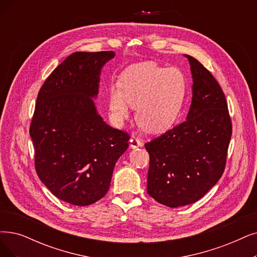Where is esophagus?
<instances>
[{
	"mask_svg": "<svg viewBox=\"0 0 257 257\" xmlns=\"http://www.w3.org/2000/svg\"><path fill=\"white\" fill-rule=\"evenodd\" d=\"M142 147V142L139 140V139H137V138H135V137H132L131 139H130V148L131 149H138V148H141Z\"/></svg>",
	"mask_w": 257,
	"mask_h": 257,
	"instance_id": "34e87169",
	"label": "esophagus"
}]
</instances>
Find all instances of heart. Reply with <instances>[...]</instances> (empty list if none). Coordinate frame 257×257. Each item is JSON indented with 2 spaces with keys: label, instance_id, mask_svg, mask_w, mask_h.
<instances>
[{
  "label": "heart",
  "instance_id": "1",
  "mask_svg": "<svg viewBox=\"0 0 257 257\" xmlns=\"http://www.w3.org/2000/svg\"><path fill=\"white\" fill-rule=\"evenodd\" d=\"M187 93L183 74L176 67L142 62L127 67L112 85L108 107L112 119L122 123L136 108L139 125L148 132L167 130L177 118Z\"/></svg>",
  "mask_w": 257,
  "mask_h": 257
}]
</instances>
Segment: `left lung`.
Here are the masks:
<instances>
[{
  "instance_id": "1",
  "label": "left lung",
  "mask_w": 257,
  "mask_h": 257,
  "mask_svg": "<svg viewBox=\"0 0 257 257\" xmlns=\"http://www.w3.org/2000/svg\"><path fill=\"white\" fill-rule=\"evenodd\" d=\"M184 57L193 79L187 119L145 145L150 154L148 193L170 208L196 202L218 182L232 135L221 87L198 60Z\"/></svg>"
}]
</instances>
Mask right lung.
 Masks as SVG:
<instances>
[{
  "label": "right lung",
  "instance_id": "add662e5",
  "mask_svg": "<svg viewBox=\"0 0 257 257\" xmlns=\"http://www.w3.org/2000/svg\"><path fill=\"white\" fill-rule=\"evenodd\" d=\"M114 51L68 56L41 87L29 134L40 180L59 199L95 203L109 189L115 164L130 136L111 127L97 110L102 67Z\"/></svg>",
  "mask_w": 257,
  "mask_h": 257
}]
</instances>
